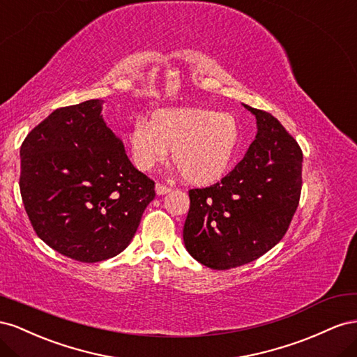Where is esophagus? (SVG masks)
I'll list each match as a JSON object with an SVG mask.
<instances>
[{
  "mask_svg": "<svg viewBox=\"0 0 357 357\" xmlns=\"http://www.w3.org/2000/svg\"><path fill=\"white\" fill-rule=\"evenodd\" d=\"M170 187H166L162 184H155V192L158 196H162V195H167V192H170Z\"/></svg>",
  "mask_w": 357,
  "mask_h": 357,
  "instance_id": "1",
  "label": "esophagus"
}]
</instances>
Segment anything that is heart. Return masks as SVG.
<instances>
[{
    "mask_svg": "<svg viewBox=\"0 0 357 357\" xmlns=\"http://www.w3.org/2000/svg\"><path fill=\"white\" fill-rule=\"evenodd\" d=\"M241 142V127L231 114L203 107H175L137 119L127 133L133 165L148 172L172 160L192 185H211L229 172Z\"/></svg>",
    "mask_w": 357,
    "mask_h": 357,
    "instance_id": "1",
    "label": "heart"
}]
</instances>
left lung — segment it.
Wrapping results in <instances>:
<instances>
[{
    "label": "left lung",
    "instance_id": "obj_1",
    "mask_svg": "<svg viewBox=\"0 0 357 357\" xmlns=\"http://www.w3.org/2000/svg\"><path fill=\"white\" fill-rule=\"evenodd\" d=\"M256 116L257 135L229 175L190 190L184 224L187 251L205 266L226 271L259 259L286 235L302 188V151L268 112Z\"/></svg>",
    "mask_w": 357,
    "mask_h": 357
}]
</instances>
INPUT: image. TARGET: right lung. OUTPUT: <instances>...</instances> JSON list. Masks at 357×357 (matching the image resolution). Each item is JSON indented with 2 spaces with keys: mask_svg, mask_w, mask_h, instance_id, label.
<instances>
[{
  "mask_svg": "<svg viewBox=\"0 0 357 357\" xmlns=\"http://www.w3.org/2000/svg\"><path fill=\"white\" fill-rule=\"evenodd\" d=\"M103 100L54 110L20 146V195L37 236L97 263L124 251L155 197L101 115Z\"/></svg>",
  "mask_w": 357,
  "mask_h": 357,
  "instance_id": "add662e5",
  "label": "right lung"
}]
</instances>
